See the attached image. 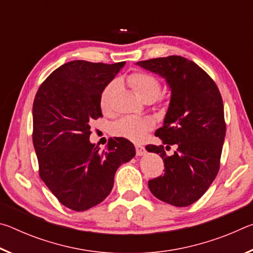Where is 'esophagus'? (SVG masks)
Instances as JSON below:
<instances>
[{
	"mask_svg": "<svg viewBox=\"0 0 253 253\" xmlns=\"http://www.w3.org/2000/svg\"><path fill=\"white\" fill-rule=\"evenodd\" d=\"M135 147H136L137 156H143V155H145V154H146V149H145L143 145L137 144V145H135Z\"/></svg>",
	"mask_w": 253,
	"mask_h": 253,
	"instance_id": "1",
	"label": "esophagus"
}]
</instances>
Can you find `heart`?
<instances>
[{"label":"heart","mask_w":253,"mask_h":253,"mask_svg":"<svg viewBox=\"0 0 253 253\" xmlns=\"http://www.w3.org/2000/svg\"><path fill=\"white\" fill-rule=\"evenodd\" d=\"M126 83L132 92L140 100H155L161 93L162 85L156 77L144 71L132 72L126 78ZM116 84L111 81L102 89L99 98V106L102 113L109 114L111 111V99H113ZM154 128V122L149 117L125 116L114 124L113 132L118 137L129 139L131 142H140L149 130Z\"/></svg>","instance_id":"b5f03b06"}]
</instances>
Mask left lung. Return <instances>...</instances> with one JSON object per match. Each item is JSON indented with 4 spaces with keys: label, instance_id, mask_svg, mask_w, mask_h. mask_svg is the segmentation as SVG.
Returning a JSON list of instances; mask_svg holds the SVG:
<instances>
[{
    "label": "left lung",
    "instance_id": "1",
    "mask_svg": "<svg viewBox=\"0 0 253 253\" xmlns=\"http://www.w3.org/2000/svg\"><path fill=\"white\" fill-rule=\"evenodd\" d=\"M137 65L165 78L172 91L164 125L155 132L163 145L146 146L163 158L164 174L149 179L148 187L163 202L188 207L208 191L219 172L225 137L221 93L202 68L181 55ZM172 144L177 151L169 157L165 149Z\"/></svg>",
    "mask_w": 253,
    "mask_h": 253
}]
</instances>
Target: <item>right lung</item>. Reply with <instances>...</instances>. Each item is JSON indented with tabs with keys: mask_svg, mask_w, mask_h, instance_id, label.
I'll list each match as a JSON object with an SVG mask.
<instances>
[{
	"mask_svg": "<svg viewBox=\"0 0 253 253\" xmlns=\"http://www.w3.org/2000/svg\"><path fill=\"white\" fill-rule=\"evenodd\" d=\"M124 65L67 62L41 84L34 98L32 139L40 177L74 211L102 202L113 190L117 169L136 154L123 137L111 139L102 152L89 142L91 122L102 117V89Z\"/></svg>",
	"mask_w": 253,
	"mask_h": 253,
	"instance_id": "add662e5",
	"label": "right lung"
}]
</instances>
